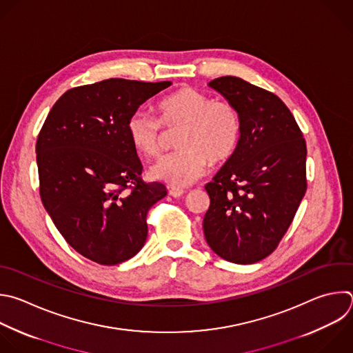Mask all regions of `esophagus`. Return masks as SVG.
<instances>
[{
	"label": "esophagus",
	"mask_w": 353,
	"mask_h": 353,
	"mask_svg": "<svg viewBox=\"0 0 353 353\" xmlns=\"http://www.w3.org/2000/svg\"><path fill=\"white\" fill-rule=\"evenodd\" d=\"M184 192H185V190H183V188H176V187H170V188H169V194H170L172 196H174V198L183 196Z\"/></svg>",
	"instance_id": "esophagus-1"
}]
</instances>
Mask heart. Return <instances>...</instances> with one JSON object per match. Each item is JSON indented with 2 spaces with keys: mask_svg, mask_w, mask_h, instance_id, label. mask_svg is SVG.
<instances>
[{
  "mask_svg": "<svg viewBox=\"0 0 353 353\" xmlns=\"http://www.w3.org/2000/svg\"><path fill=\"white\" fill-rule=\"evenodd\" d=\"M159 116L134 112L128 122V136L133 148L144 157H158L163 148L165 126L181 129L179 152L161 158L150 173L172 187H187L206 172L208 163L219 166L239 150L243 125L237 110L228 101L213 99L192 87H183L165 97L158 105Z\"/></svg>",
  "mask_w": 353,
  "mask_h": 353,
  "instance_id": "b5f03b06",
  "label": "heart"
}]
</instances>
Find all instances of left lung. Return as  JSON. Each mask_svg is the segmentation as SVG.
<instances>
[{
    "instance_id": "1",
    "label": "left lung",
    "mask_w": 353,
    "mask_h": 353,
    "mask_svg": "<svg viewBox=\"0 0 353 353\" xmlns=\"http://www.w3.org/2000/svg\"><path fill=\"white\" fill-rule=\"evenodd\" d=\"M237 108L239 150L205 185L208 245L220 258L251 265L269 256L287 232L306 192V143L287 105L240 77L209 83Z\"/></svg>"
}]
</instances>
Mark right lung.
<instances>
[{
    "instance_id": "right-lung-1",
    "label": "right lung",
    "mask_w": 353,
    "mask_h": 353,
    "mask_svg": "<svg viewBox=\"0 0 353 353\" xmlns=\"http://www.w3.org/2000/svg\"><path fill=\"white\" fill-rule=\"evenodd\" d=\"M170 84L108 79L70 88L40 130L43 205L66 243L98 265L113 266L140 252L148 210L168 194L162 183L143 181L128 122Z\"/></svg>"
}]
</instances>
